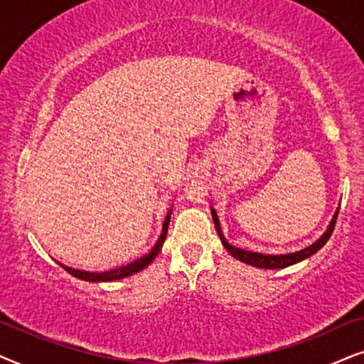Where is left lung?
Instances as JSON below:
<instances>
[{
  "label": "left lung",
  "mask_w": 364,
  "mask_h": 364,
  "mask_svg": "<svg viewBox=\"0 0 364 364\" xmlns=\"http://www.w3.org/2000/svg\"><path fill=\"white\" fill-rule=\"evenodd\" d=\"M211 215H213V221H215L218 236L221 238V243L228 250V253H230L232 258L243 261V263H246V264L256 266V268H264V269L287 268V266H291L294 263H298V261L306 259L308 256L316 253V251L321 250L324 243H326V241L329 240V236H331V232L334 230V225H336V218H338V213H336V215H334V218L331 220V225L328 226L326 232H324V235L318 241H314L311 246H308V248H304L301 251H296V253H289V255H261V253H255V251H246V250L236 248V246L228 243L225 236H223V231H221L220 221H218L216 211L211 210Z\"/></svg>",
  "instance_id": "8db88e82"
}]
</instances>
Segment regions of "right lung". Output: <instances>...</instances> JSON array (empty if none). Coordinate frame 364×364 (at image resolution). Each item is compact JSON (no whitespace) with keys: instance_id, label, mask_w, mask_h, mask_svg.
<instances>
[{"instance_id":"add662e5","label":"right lung","mask_w":364,"mask_h":364,"mask_svg":"<svg viewBox=\"0 0 364 364\" xmlns=\"http://www.w3.org/2000/svg\"><path fill=\"white\" fill-rule=\"evenodd\" d=\"M169 218H171V211L168 213L166 220L163 223V232L161 236H159V240L156 241V245H154V248L146 253L141 258L132 261V263L124 264V266H118V268L114 269H108V271H100V273H93V271H83V269H75V268H70V266H63L68 273L75 276V278H80V279H85V281H114V279H123L126 276H132L134 273H138V271H141L146 268V266L151 263V261L156 258V255L161 251L163 248V243L164 240H166V232H168V225H169Z\"/></svg>"}]
</instances>
